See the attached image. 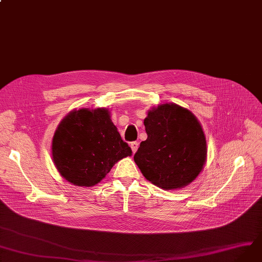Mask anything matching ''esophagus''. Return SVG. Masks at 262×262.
<instances>
[{
	"label": "esophagus",
	"instance_id": "obj_1",
	"mask_svg": "<svg viewBox=\"0 0 262 262\" xmlns=\"http://www.w3.org/2000/svg\"><path fill=\"white\" fill-rule=\"evenodd\" d=\"M130 147H131V149H132V152L135 153V152L137 151V148H138V143H137V142H132V143L130 144Z\"/></svg>",
	"mask_w": 262,
	"mask_h": 262
}]
</instances>
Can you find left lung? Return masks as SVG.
Listing matches in <instances>:
<instances>
[{"label": "left lung", "instance_id": "8db88e82", "mask_svg": "<svg viewBox=\"0 0 262 262\" xmlns=\"http://www.w3.org/2000/svg\"><path fill=\"white\" fill-rule=\"evenodd\" d=\"M144 125L148 137L134 154L143 175L164 190L191 184L207 158L205 133L196 116L176 104H163L148 112Z\"/></svg>", "mask_w": 262, "mask_h": 262}]
</instances>
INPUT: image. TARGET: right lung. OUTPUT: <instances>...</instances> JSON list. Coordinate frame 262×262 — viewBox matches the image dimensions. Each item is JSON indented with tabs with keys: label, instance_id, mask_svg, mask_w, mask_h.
<instances>
[{
	"label": "right lung",
	"instance_id": "right-lung-1",
	"mask_svg": "<svg viewBox=\"0 0 262 262\" xmlns=\"http://www.w3.org/2000/svg\"><path fill=\"white\" fill-rule=\"evenodd\" d=\"M131 155V148L120 137L106 108L71 111L52 139L53 163L74 186H95L115 163Z\"/></svg>",
	"mask_w": 262,
	"mask_h": 262
}]
</instances>
